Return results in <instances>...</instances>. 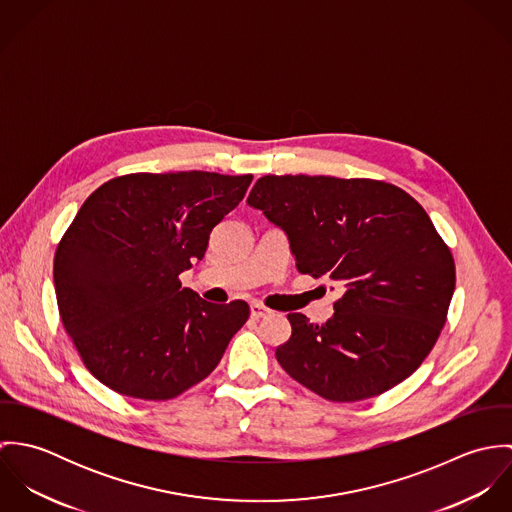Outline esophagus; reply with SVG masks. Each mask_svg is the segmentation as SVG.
<instances>
[{"mask_svg":"<svg viewBox=\"0 0 512 512\" xmlns=\"http://www.w3.org/2000/svg\"><path fill=\"white\" fill-rule=\"evenodd\" d=\"M270 313H272V309H268L264 303L254 301V303L250 305V315H252V319H262V317H268Z\"/></svg>","mask_w":512,"mask_h":512,"instance_id":"esophagus-1","label":"esophagus"}]
</instances>
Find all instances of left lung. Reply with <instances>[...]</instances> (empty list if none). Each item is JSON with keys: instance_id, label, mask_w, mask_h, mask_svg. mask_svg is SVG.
I'll use <instances>...</instances> for the list:
<instances>
[{"instance_id": "left-lung-1", "label": "left lung", "mask_w": 512, "mask_h": 512, "mask_svg": "<svg viewBox=\"0 0 512 512\" xmlns=\"http://www.w3.org/2000/svg\"><path fill=\"white\" fill-rule=\"evenodd\" d=\"M248 205L286 230L295 266L347 292L335 315L290 313L282 368L333 402L378 396L430 355L455 290V262L422 205L376 179L266 175Z\"/></svg>"}]
</instances>
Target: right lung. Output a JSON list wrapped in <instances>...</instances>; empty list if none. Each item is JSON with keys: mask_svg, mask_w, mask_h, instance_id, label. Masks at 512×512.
<instances>
[{"mask_svg": "<svg viewBox=\"0 0 512 512\" xmlns=\"http://www.w3.org/2000/svg\"><path fill=\"white\" fill-rule=\"evenodd\" d=\"M252 175L130 173L100 185L55 252V293L84 366L118 394L169 400L207 378L246 323V301L209 303L179 274Z\"/></svg>", "mask_w": 512, "mask_h": 512, "instance_id": "1", "label": "right lung"}]
</instances>
